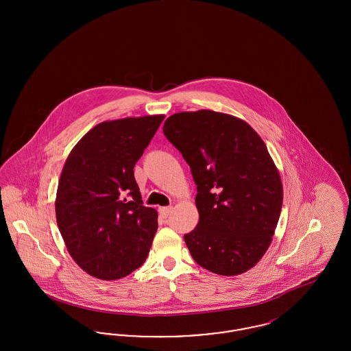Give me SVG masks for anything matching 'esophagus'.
Masks as SVG:
<instances>
[{"label": "esophagus", "mask_w": 351, "mask_h": 351, "mask_svg": "<svg viewBox=\"0 0 351 351\" xmlns=\"http://www.w3.org/2000/svg\"><path fill=\"white\" fill-rule=\"evenodd\" d=\"M171 212H172V206H163L159 209V213L163 218H167L171 215Z\"/></svg>", "instance_id": "34e87169"}]
</instances>
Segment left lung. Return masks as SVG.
Here are the masks:
<instances>
[{
  "label": "left lung",
  "mask_w": 351,
  "mask_h": 351,
  "mask_svg": "<svg viewBox=\"0 0 351 351\" xmlns=\"http://www.w3.org/2000/svg\"><path fill=\"white\" fill-rule=\"evenodd\" d=\"M163 133L197 188L199 223L184 234L192 258L218 275L246 272L267 251L283 205L265 142L245 121L212 110L176 113Z\"/></svg>",
  "instance_id": "obj_1"
}]
</instances>
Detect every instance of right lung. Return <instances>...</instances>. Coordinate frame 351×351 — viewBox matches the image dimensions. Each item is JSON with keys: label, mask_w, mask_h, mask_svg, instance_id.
I'll list each match as a JSON object with an SVG mask.
<instances>
[{"label": "right lung", "mask_w": 351, "mask_h": 351, "mask_svg": "<svg viewBox=\"0 0 351 351\" xmlns=\"http://www.w3.org/2000/svg\"><path fill=\"white\" fill-rule=\"evenodd\" d=\"M165 116L102 122L68 155L55 212L68 252L89 275L116 280L141 267L158 229L133 168Z\"/></svg>", "instance_id": "right-lung-1"}]
</instances>
